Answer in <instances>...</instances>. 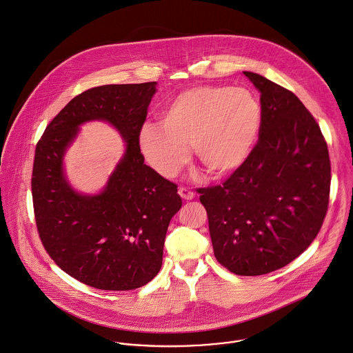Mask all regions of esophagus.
Instances as JSON below:
<instances>
[{"mask_svg":"<svg viewBox=\"0 0 353 353\" xmlns=\"http://www.w3.org/2000/svg\"><path fill=\"white\" fill-rule=\"evenodd\" d=\"M178 192H179V195L183 198V199H186V201H190L194 198V192L192 190H189V189H186V188H179L178 189Z\"/></svg>","mask_w":353,"mask_h":353,"instance_id":"34e87169","label":"esophagus"}]
</instances>
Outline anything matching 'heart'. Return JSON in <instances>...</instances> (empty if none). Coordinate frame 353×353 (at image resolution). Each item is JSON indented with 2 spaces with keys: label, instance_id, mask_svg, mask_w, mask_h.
Segmentation results:
<instances>
[{
  "label": "heart",
  "instance_id": "obj_1",
  "mask_svg": "<svg viewBox=\"0 0 353 353\" xmlns=\"http://www.w3.org/2000/svg\"><path fill=\"white\" fill-rule=\"evenodd\" d=\"M261 121V108L250 90L198 86L175 97L161 113V125L147 123L140 150L161 176H175L189 161L190 147L212 175H225L250 155Z\"/></svg>",
  "mask_w": 353,
  "mask_h": 353
}]
</instances>
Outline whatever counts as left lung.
<instances>
[{
	"instance_id": "obj_1",
	"label": "left lung",
	"mask_w": 353,
	"mask_h": 353,
	"mask_svg": "<svg viewBox=\"0 0 353 353\" xmlns=\"http://www.w3.org/2000/svg\"><path fill=\"white\" fill-rule=\"evenodd\" d=\"M260 92L259 140L223 185L199 189L217 261L256 276L288 265L316 239L330 192L320 125L292 92L244 71Z\"/></svg>"
}]
</instances>
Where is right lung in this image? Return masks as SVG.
<instances>
[{"instance_id": "right-lung-1", "label": "right lung", "mask_w": 353, "mask_h": 353, "mask_svg": "<svg viewBox=\"0 0 353 353\" xmlns=\"http://www.w3.org/2000/svg\"><path fill=\"white\" fill-rule=\"evenodd\" d=\"M157 82L103 85L74 97L36 144L34 220L41 244L65 274L99 290L127 291L159 272L167 228L181 209L178 186L144 163L139 133ZM90 119L110 122L128 143L123 159L98 196L66 183L63 151Z\"/></svg>"}]
</instances>
